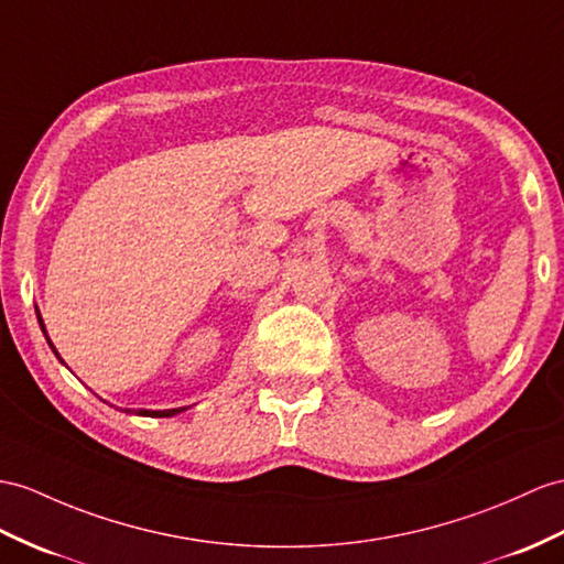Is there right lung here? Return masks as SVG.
<instances>
[{"instance_id": "right-lung-1", "label": "right lung", "mask_w": 564, "mask_h": 564, "mask_svg": "<svg viewBox=\"0 0 564 564\" xmlns=\"http://www.w3.org/2000/svg\"><path fill=\"white\" fill-rule=\"evenodd\" d=\"M37 321H40V327H43V333H45V325H43V318H40V313H37ZM47 341H50V339H47ZM50 347H52V341H50ZM52 351L57 354V349H54V347H52ZM57 356H59V354H57ZM123 411H127V414H129V409H123ZM178 411H184V409H164V411H148V409H141L139 414H141V416H174V414H178Z\"/></svg>"}]
</instances>
